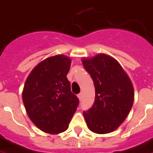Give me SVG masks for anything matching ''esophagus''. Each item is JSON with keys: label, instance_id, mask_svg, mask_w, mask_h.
<instances>
[{"label": "esophagus", "instance_id": "1", "mask_svg": "<svg viewBox=\"0 0 153 153\" xmlns=\"http://www.w3.org/2000/svg\"><path fill=\"white\" fill-rule=\"evenodd\" d=\"M82 97H83V94H82V93L78 94V98L79 99V100H82Z\"/></svg>", "mask_w": 153, "mask_h": 153}]
</instances>
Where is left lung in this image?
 <instances>
[{
    "instance_id": "left-lung-1",
    "label": "left lung",
    "mask_w": 153,
    "mask_h": 153,
    "mask_svg": "<svg viewBox=\"0 0 153 153\" xmlns=\"http://www.w3.org/2000/svg\"><path fill=\"white\" fill-rule=\"evenodd\" d=\"M82 63L95 88L94 105L84 111L87 126L97 134L116 131L126 120L134 101L132 83L114 58L99 53Z\"/></svg>"
}]
</instances>
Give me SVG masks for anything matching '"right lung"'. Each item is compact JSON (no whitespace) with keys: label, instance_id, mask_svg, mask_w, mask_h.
<instances>
[{"label":"right lung","instance_id":"right-lung-1","mask_svg":"<svg viewBox=\"0 0 153 153\" xmlns=\"http://www.w3.org/2000/svg\"><path fill=\"white\" fill-rule=\"evenodd\" d=\"M71 59L54 55L42 60L25 82L22 101L30 120L49 134L65 131L75 113L79 99L67 79Z\"/></svg>","mask_w":153,"mask_h":153}]
</instances>
